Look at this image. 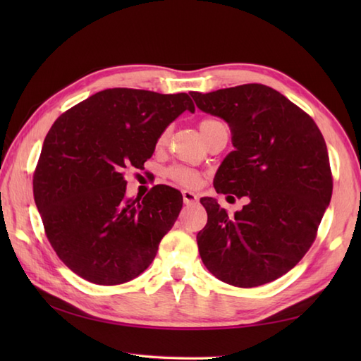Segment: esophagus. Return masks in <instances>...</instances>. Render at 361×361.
<instances>
[{
  "label": "esophagus",
  "instance_id": "34e87169",
  "mask_svg": "<svg viewBox=\"0 0 361 361\" xmlns=\"http://www.w3.org/2000/svg\"><path fill=\"white\" fill-rule=\"evenodd\" d=\"M183 200H185L186 204H194L198 202V197L194 192H190V190H183Z\"/></svg>",
  "mask_w": 361,
  "mask_h": 361
}]
</instances>
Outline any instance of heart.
<instances>
[{"mask_svg":"<svg viewBox=\"0 0 361 361\" xmlns=\"http://www.w3.org/2000/svg\"><path fill=\"white\" fill-rule=\"evenodd\" d=\"M220 127H226L225 122L220 119L208 118V119H203L200 122V132H202L203 137L209 136L214 130L220 128ZM167 140H169V130H164V132L158 136V141H157L158 147H163V145L167 142ZM167 175H169V178H172L173 181H176L178 185L185 186V188H194L198 185V173L194 172L192 169H189V167L175 166L172 169H169Z\"/></svg>","mask_w":361,"mask_h":361,"instance_id":"1","label":"heart"}]
</instances>
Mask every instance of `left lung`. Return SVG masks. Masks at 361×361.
I'll return each mask as SVG.
<instances>
[{
	"label": "left lung",
	"instance_id": "8db88e82",
	"mask_svg": "<svg viewBox=\"0 0 361 361\" xmlns=\"http://www.w3.org/2000/svg\"><path fill=\"white\" fill-rule=\"evenodd\" d=\"M190 96L231 128L234 150L214 178L217 194L250 198L234 217L216 198H202L208 212L197 234L202 260L229 286H264L290 271L315 242L334 188L326 141L307 113L267 85Z\"/></svg>",
	"mask_w": 361,
	"mask_h": 361
}]
</instances>
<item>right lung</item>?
<instances>
[{"label": "right lung", "instance_id": "add662e5", "mask_svg": "<svg viewBox=\"0 0 361 361\" xmlns=\"http://www.w3.org/2000/svg\"><path fill=\"white\" fill-rule=\"evenodd\" d=\"M186 93L110 88L74 105L54 122L34 172V198L44 234L60 260L99 286L135 279L181 211L180 190L157 185L126 198L127 169H144L183 111Z\"/></svg>", "mask_w": 361, "mask_h": 361}]
</instances>
